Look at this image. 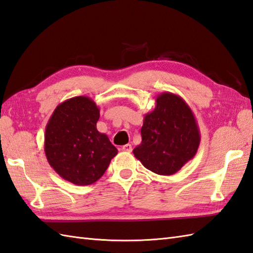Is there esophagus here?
<instances>
[{"mask_svg": "<svg viewBox=\"0 0 253 253\" xmlns=\"http://www.w3.org/2000/svg\"><path fill=\"white\" fill-rule=\"evenodd\" d=\"M121 150H123V151H127V153H131V151H132V145H131V144H126V145H123L122 147H121Z\"/></svg>", "mask_w": 253, "mask_h": 253, "instance_id": "1", "label": "esophagus"}]
</instances>
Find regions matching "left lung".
Here are the masks:
<instances>
[{
    "label": "left lung",
    "instance_id": "left-lung-1",
    "mask_svg": "<svg viewBox=\"0 0 253 253\" xmlns=\"http://www.w3.org/2000/svg\"><path fill=\"white\" fill-rule=\"evenodd\" d=\"M142 142L133 149L143 166L159 175H172L197 153L200 132L192 109L177 94L164 92L155 109L144 116Z\"/></svg>",
    "mask_w": 253,
    "mask_h": 253
}]
</instances>
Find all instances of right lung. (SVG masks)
<instances>
[{
    "label": "right lung",
    "mask_w": 253,
    "mask_h": 253,
    "mask_svg": "<svg viewBox=\"0 0 253 253\" xmlns=\"http://www.w3.org/2000/svg\"><path fill=\"white\" fill-rule=\"evenodd\" d=\"M99 107L92 98L77 96L53 111L44 134V151L60 177L79 186L104 175L118 149L96 128Z\"/></svg>",
    "instance_id": "add662e5"
}]
</instances>
